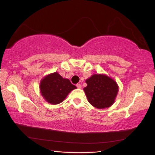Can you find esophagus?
Wrapping results in <instances>:
<instances>
[{"label": "esophagus", "instance_id": "obj_1", "mask_svg": "<svg viewBox=\"0 0 155 155\" xmlns=\"http://www.w3.org/2000/svg\"><path fill=\"white\" fill-rule=\"evenodd\" d=\"M76 87H77L78 88H81V84L78 83L77 85H76Z\"/></svg>", "mask_w": 155, "mask_h": 155}]
</instances>
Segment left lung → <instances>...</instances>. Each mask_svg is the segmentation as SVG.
I'll use <instances>...</instances> for the list:
<instances>
[{"label": "left lung", "instance_id": "left-lung-1", "mask_svg": "<svg viewBox=\"0 0 155 155\" xmlns=\"http://www.w3.org/2000/svg\"><path fill=\"white\" fill-rule=\"evenodd\" d=\"M83 88L88 102L97 109H105L114 104L118 86L112 78L105 74H94L86 80Z\"/></svg>", "mask_w": 155, "mask_h": 155}]
</instances>
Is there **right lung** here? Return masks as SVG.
Returning <instances> with one entry per match:
<instances>
[{
    "label": "right lung",
    "instance_id": "add662e5",
    "mask_svg": "<svg viewBox=\"0 0 155 155\" xmlns=\"http://www.w3.org/2000/svg\"><path fill=\"white\" fill-rule=\"evenodd\" d=\"M75 88L76 87L72 85L69 79L63 78L57 72L47 75L40 83L42 96L53 105L61 103Z\"/></svg>",
    "mask_w": 155,
    "mask_h": 155
}]
</instances>
